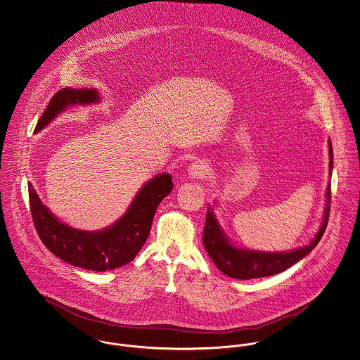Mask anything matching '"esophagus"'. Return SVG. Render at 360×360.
Listing matches in <instances>:
<instances>
[{"mask_svg":"<svg viewBox=\"0 0 360 360\" xmlns=\"http://www.w3.org/2000/svg\"><path fill=\"white\" fill-rule=\"evenodd\" d=\"M189 175L192 178H202L208 174V165L202 160H198V162H194L191 166H189Z\"/></svg>","mask_w":360,"mask_h":360,"instance_id":"obj_1","label":"esophagus"}]
</instances>
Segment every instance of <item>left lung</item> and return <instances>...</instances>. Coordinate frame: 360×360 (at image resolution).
<instances>
[{
    "label": "left lung",
    "instance_id": "obj_1",
    "mask_svg": "<svg viewBox=\"0 0 360 360\" xmlns=\"http://www.w3.org/2000/svg\"><path fill=\"white\" fill-rule=\"evenodd\" d=\"M329 153H330V174L333 167L332 141H329ZM332 191L330 186L328 188L326 197L328 205L325 210L323 223L316 233L315 238L303 248L293 249L289 252H259V250H247V249L236 248L233 247L226 236L221 231V226L215 218L212 208L207 211L205 217V226L202 231V244L205 250L211 256L212 262L221 270L223 274L237 279H252V278L269 277L278 273L285 271L299 260H302L305 255H308L312 249L318 245L321 241L330 212V202H332Z\"/></svg>",
    "mask_w": 360,
    "mask_h": 360
}]
</instances>
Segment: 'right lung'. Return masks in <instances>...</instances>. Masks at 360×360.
<instances>
[{"label":"right lung","mask_w":360,"mask_h":360,"mask_svg":"<svg viewBox=\"0 0 360 360\" xmlns=\"http://www.w3.org/2000/svg\"><path fill=\"white\" fill-rule=\"evenodd\" d=\"M97 101L98 91L96 89L64 87L49 101L35 131L44 129L68 105ZM171 179L169 174H160L146 182L127 212L111 227L101 231H83L61 223L41 202L32 185L28 184L30 210L35 230L46 248L72 266L93 271L117 269L131 262L143 247L160 201L172 191Z\"/></svg>","instance_id":"right-lung-1"}]
</instances>
